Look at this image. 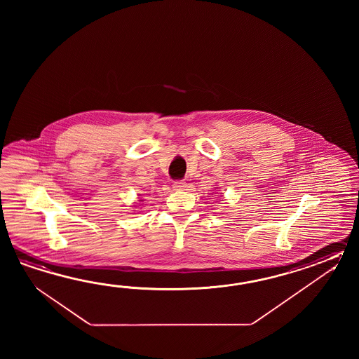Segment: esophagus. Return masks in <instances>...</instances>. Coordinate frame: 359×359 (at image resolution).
Wrapping results in <instances>:
<instances>
[{"mask_svg": "<svg viewBox=\"0 0 359 359\" xmlns=\"http://www.w3.org/2000/svg\"><path fill=\"white\" fill-rule=\"evenodd\" d=\"M173 189L175 190H183V189H186V182L184 181H176L173 183Z\"/></svg>", "mask_w": 359, "mask_h": 359, "instance_id": "obj_1", "label": "esophagus"}]
</instances>
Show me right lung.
Returning <instances> with one entry per match:
<instances>
[{
    "label": "right lung",
    "instance_id": "1",
    "mask_svg": "<svg viewBox=\"0 0 359 359\" xmlns=\"http://www.w3.org/2000/svg\"><path fill=\"white\" fill-rule=\"evenodd\" d=\"M141 201H142V200H141Z\"/></svg>",
    "mask_w": 359,
    "mask_h": 359
}]
</instances>
